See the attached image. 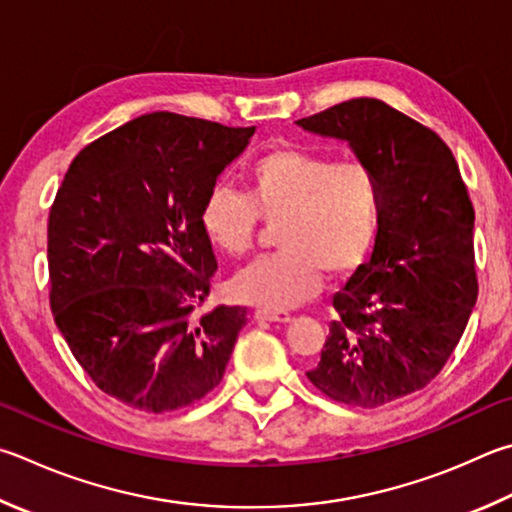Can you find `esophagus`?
Returning a JSON list of instances; mask_svg holds the SVG:
<instances>
[{"mask_svg": "<svg viewBox=\"0 0 512 512\" xmlns=\"http://www.w3.org/2000/svg\"><path fill=\"white\" fill-rule=\"evenodd\" d=\"M255 318L268 322H291V313L282 309H257Z\"/></svg>", "mask_w": 512, "mask_h": 512, "instance_id": "esophagus-1", "label": "esophagus"}]
</instances>
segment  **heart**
Listing matches in <instances>:
<instances>
[{"instance_id":"obj_1","label":"heart","mask_w":512,"mask_h":512,"mask_svg":"<svg viewBox=\"0 0 512 512\" xmlns=\"http://www.w3.org/2000/svg\"><path fill=\"white\" fill-rule=\"evenodd\" d=\"M383 194L374 167L360 159L277 147L248 170V194L217 183L201 206V228L221 253L246 255L266 224L282 253L262 257L232 280L237 297L291 309L320 291L322 271L342 277L365 262L378 237Z\"/></svg>"}]
</instances>
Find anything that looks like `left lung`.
Wrapping results in <instances>:
<instances>
[{
  "instance_id": "1",
  "label": "left lung",
  "mask_w": 512,
  "mask_h": 512,
  "mask_svg": "<svg viewBox=\"0 0 512 512\" xmlns=\"http://www.w3.org/2000/svg\"><path fill=\"white\" fill-rule=\"evenodd\" d=\"M349 141L380 181L383 215L367 264L333 295L313 387L351 407H380L441 374L477 302L475 208L443 138L376 98L300 118Z\"/></svg>"
}]
</instances>
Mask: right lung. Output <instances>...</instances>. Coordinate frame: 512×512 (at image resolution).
Segmentation results:
<instances>
[{
	"instance_id": "1",
	"label": "right lung",
	"mask_w": 512,
	"mask_h": 512,
	"mask_svg": "<svg viewBox=\"0 0 512 512\" xmlns=\"http://www.w3.org/2000/svg\"><path fill=\"white\" fill-rule=\"evenodd\" d=\"M255 127L154 111L82 147L49 215V302L73 358L107 396L150 414L224 376L246 306L208 300L217 257L201 206Z\"/></svg>"
}]
</instances>
